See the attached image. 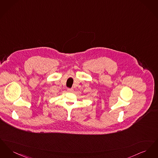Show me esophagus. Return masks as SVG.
Segmentation results:
<instances>
[{"instance_id":"esophagus-1","label":"esophagus","mask_w":158,"mask_h":158,"mask_svg":"<svg viewBox=\"0 0 158 158\" xmlns=\"http://www.w3.org/2000/svg\"><path fill=\"white\" fill-rule=\"evenodd\" d=\"M68 91L69 92H71L73 91V89L72 88H68Z\"/></svg>"}]
</instances>
